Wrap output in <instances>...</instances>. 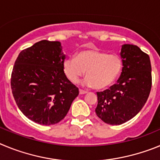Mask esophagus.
<instances>
[{"mask_svg": "<svg viewBox=\"0 0 160 160\" xmlns=\"http://www.w3.org/2000/svg\"><path fill=\"white\" fill-rule=\"evenodd\" d=\"M87 91H85V90H81V89L79 90V94H87Z\"/></svg>", "mask_w": 160, "mask_h": 160, "instance_id": "obj_1", "label": "esophagus"}]
</instances>
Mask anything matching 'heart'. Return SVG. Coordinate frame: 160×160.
<instances>
[{
  "label": "heart",
  "mask_w": 160,
  "mask_h": 160,
  "mask_svg": "<svg viewBox=\"0 0 160 160\" xmlns=\"http://www.w3.org/2000/svg\"><path fill=\"white\" fill-rule=\"evenodd\" d=\"M122 69V58L118 54H108L98 49H85L76 57H69L63 62L65 75L72 83H77L87 70L83 84L94 87L98 90L111 86Z\"/></svg>",
  "instance_id": "heart-1"
}]
</instances>
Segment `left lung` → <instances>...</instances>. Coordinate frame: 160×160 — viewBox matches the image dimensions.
<instances>
[{
	"instance_id": "obj_1",
	"label": "left lung",
	"mask_w": 160,
	"mask_h": 160,
	"mask_svg": "<svg viewBox=\"0 0 160 160\" xmlns=\"http://www.w3.org/2000/svg\"><path fill=\"white\" fill-rule=\"evenodd\" d=\"M122 73L110 89L97 92V116L111 125H120L136 115L145 105L152 89L150 58L137 46L121 49Z\"/></svg>"
}]
</instances>
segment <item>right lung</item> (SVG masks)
<instances>
[{"instance_id": "obj_1", "label": "right lung", "mask_w": 160, "mask_h": 160, "mask_svg": "<svg viewBox=\"0 0 160 160\" xmlns=\"http://www.w3.org/2000/svg\"><path fill=\"white\" fill-rule=\"evenodd\" d=\"M65 58L61 42L42 40L23 49L14 63L12 95L25 116L37 123L60 122L78 95V88L63 72Z\"/></svg>"}]
</instances>
